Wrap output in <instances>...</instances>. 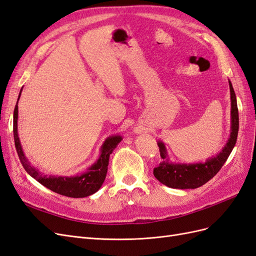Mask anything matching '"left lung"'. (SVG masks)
<instances>
[{"mask_svg": "<svg viewBox=\"0 0 256 256\" xmlns=\"http://www.w3.org/2000/svg\"><path fill=\"white\" fill-rule=\"evenodd\" d=\"M228 84L230 92V134L226 144L219 154L208 158L205 162L175 164L170 160L164 143L159 141L158 146L162 161L157 168H154V175L161 184L174 189H196L210 180L226 164L236 144L239 128L236 95L230 80Z\"/></svg>", "mask_w": 256, "mask_h": 256, "instance_id": "obj_1", "label": "left lung"}]
</instances>
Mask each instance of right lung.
<instances>
[{"label": "right lung", "mask_w": 256, "mask_h": 256, "mask_svg": "<svg viewBox=\"0 0 256 256\" xmlns=\"http://www.w3.org/2000/svg\"><path fill=\"white\" fill-rule=\"evenodd\" d=\"M21 92L22 88L19 92L18 102ZM18 102L14 111V138L19 159L23 168H26V171L33 178H35L38 182L44 186L46 188L62 196L69 198H85L97 192L106 180L110 154L115 150V147L122 140V138L118 134L106 138L102 146V150H100L99 158L94 164H92L86 170V172L69 177L42 175L40 172V170L30 164L21 147V143L18 136Z\"/></svg>", "instance_id": "right-lung-1"}]
</instances>
